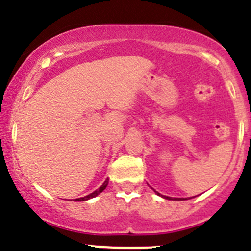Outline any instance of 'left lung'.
<instances>
[{"instance_id":"8db88e82","label":"left lung","mask_w":251,"mask_h":251,"mask_svg":"<svg viewBox=\"0 0 251 251\" xmlns=\"http://www.w3.org/2000/svg\"><path fill=\"white\" fill-rule=\"evenodd\" d=\"M155 193H157V191H155ZM157 194H158V195H160L159 193H157ZM160 196H163V195H160ZM163 198L167 199V200H173V199H172V198H169V196H163ZM175 200H182V199H175Z\"/></svg>"}]
</instances>
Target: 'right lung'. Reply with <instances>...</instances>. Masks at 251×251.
Masks as SVG:
<instances>
[{"mask_svg": "<svg viewBox=\"0 0 251 251\" xmlns=\"http://www.w3.org/2000/svg\"><path fill=\"white\" fill-rule=\"evenodd\" d=\"M108 182H109V179H106L105 181H104V184L101 185V186L99 187V189H97V190L94 191V193L89 194V195L84 196V198H79V199H76V201H86V200H89V199H92V198H96L97 195H99V194H100L101 191H103L104 189H105L106 186H108Z\"/></svg>", "mask_w": 251, "mask_h": 251, "instance_id": "right-lung-1", "label": "right lung"}]
</instances>
